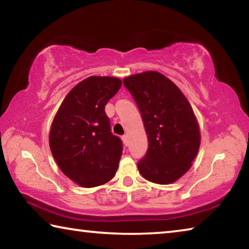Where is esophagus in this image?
<instances>
[{"instance_id":"1","label":"esophagus","mask_w":249,"mask_h":249,"mask_svg":"<svg viewBox=\"0 0 249 249\" xmlns=\"http://www.w3.org/2000/svg\"><path fill=\"white\" fill-rule=\"evenodd\" d=\"M122 141H123L125 146H127L128 145V137H127V135H123V136H122Z\"/></svg>"}]
</instances>
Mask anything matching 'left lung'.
Segmentation results:
<instances>
[{"mask_svg":"<svg viewBox=\"0 0 249 249\" xmlns=\"http://www.w3.org/2000/svg\"><path fill=\"white\" fill-rule=\"evenodd\" d=\"M123 83L140 108L148 138L138 170L150 182H175L190 169L200 147V128L190 103L157 71L129 75Z\"/></svg>","mask_w":249,"mask_h":249,"instance_id":"left-lung-1","label":"left lung"}]
</instances>
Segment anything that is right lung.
Masks as SVG:
<instances>
[{"label":"right lung","instance_id":"right-lung-1","mask_svg":"<svg viewBox=\"0 0 249 249\" xmlns=\"http://www.w3.org/2000/svg\"><path fill=\"white\" fill-rule=\"evenodd\" d=\"M122 80L92 75L72 88L54 115L49 146L65 176L83 188L108 182L115 176L123 151L113 135L105 105Z\"/></svg>","mask_w":249,"mask_h":249}]
</instances>
